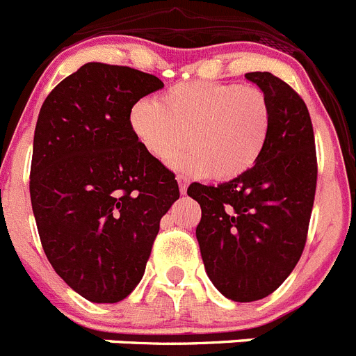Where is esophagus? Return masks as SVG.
<instances>
[{"label": "esophagus", "mask_w": 356, "mask_h": 356, "mask_svg": "<svg viewBox=\"0 0 356 356\" xmlns=\"http://www.w3.org/2000/svg\"><path fill=\"white\" fill-rule=\"evenodd\" d=\"M177 182H179V190H181V193L186 195V190H188V179L182 177V175H177Z\"/></svg>", "instance_id": "1"}]
</instances>
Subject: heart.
<instances>
[{
    "label": "heart",
    "mask_w": 356,
    "mask_h": 356,
    "mask_svg": "<svg viewBox=\"0 0 356 356\" xmlns=\"http://www.w3.org/2000/svg\"><path fill=\"white\" fill-rule=\"evenodd\" d=\"M127 124L147 154L190 177L230 181L261 158L271 126V110L257 86L216 81L179 83L158 102L140 99Z\"/></svg>",
    "instance_id": "1"
}]
</instances>
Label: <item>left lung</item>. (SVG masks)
I'll return each instance as SVG.
<instances>
[{
	"instance_id": "8db88e82",
	"label": "left lung",
	"mask_w": 356,
	"mask_h": 356,
	"mask_svg": "<svg viewBox=\"0 0 356 356\" xmlns=\"http://www.w3.org/2000/svg\"><path fill=\"white\" fill-rule=\"evenodd\" d=\"M271 110L268 142L248 172L218 186L193 182L197 241L207 277L232 302H257L282 286L302 257L318 163L310 115L271 72H248Z\"/></svg>"
}]
</instances>
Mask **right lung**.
Returning <instances> with one entry per match:
<instances>
[{
  "instance_id": "obj_1",
  "label": "right lung",
  "mask_w": 356,
  "mask_h": 356,
  "mask_svg": "<svg viewBox=\"0 0 356 356\" xmlns=\"http://www.w3.org/2000/svg\"><path fill=\"white\" fill-rule=\"evenodd\" d=\"M163 86L142 70L90 62L38 113L30 174L38 236L53 270L88 302L129 296L179 198L175 175L127 124L134 102Z\"/></svg>"
}]
</instances>
